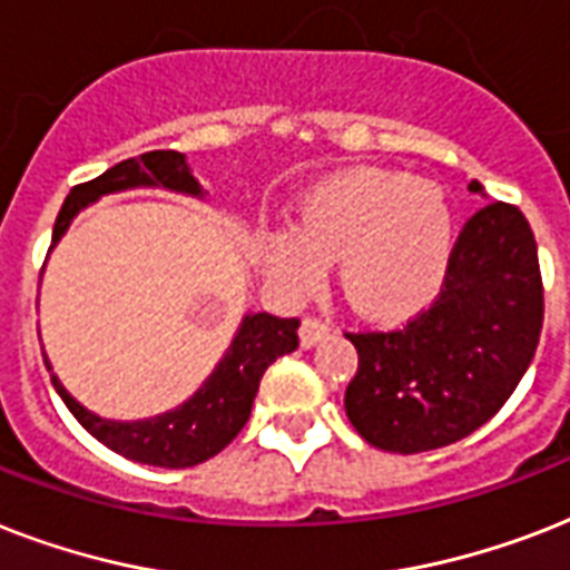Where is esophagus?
I'll use <instances>...</instances> for the list:
<instances>
[{"label":"esophagus","instance_id":"34e87169","mask_svg":"<svg viewBox=\"0 0 570 570\" xmlns=\"http://www.w3.org/2000/svg\"><path fill=\"white\" fill-rule=\"evenodd\" d=\"M328 331H331L328 322L316 320V316H307V320L302 322V346L304 348L316 346V343H320V340L325 337Z\"/></svg>","mask_w":570,"mask_h":570}]
</instances>
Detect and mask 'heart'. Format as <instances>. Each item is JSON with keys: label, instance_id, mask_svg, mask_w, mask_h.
Returning <instances> with one entry per match:
<instances>
[{"label": "heart", "instance_id": "heart-1", "mask_svg": "<svg viewBox=\"0 0 570 570\" xmlns=\"http://www.w3.org/2000/svg\"><path fill=\"white\" fill-rule=\"evenodd\" d=\"M452 245L455 224L441 191L407 174L361 168L304 200L295 230L268 245V268L289 293H311L340 259L337 284L352 311L393 322L438 295Z\"/></svg>", "mask_w": 570, "mask_h": 570}]
</instances>
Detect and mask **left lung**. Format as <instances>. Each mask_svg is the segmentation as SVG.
Here are the masks:
<instances>
[{
    "mask_svg": "<svg viewBox=\"0 0 570 570\" xmlns=\"http://www.w3.org/2000/svg\"><path fill=\"white\" fill-rule=\"evenodd\" d=\"M470 191L482 195L476 180ZM544 322L539 245L518 206L494 200L452 245L441 293L396 331H348L357 373L346 414L375 450L414 455L468 438L512 396Z\"/></svg>",
    "mask_w": 570,
    "mask_h": 570,
    "instance_id": "left-lung-1",
    "label": "left lung"
}]
</instances>
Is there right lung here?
<instances>
[{
    "label": "right lung",
    "instance_id": "right-lung-1",
    "mask_svg": "<svg viewBox=\"0 0 570 570\" xmlns=\"http://www.w3.org/2000/svg\"><path fill=\"white\" fill-rule=\"evenodd\" d=\"M138 186H163V189L186 191V195H204L191 177L186 156L177 150H150L138 159H124L100 174L97 180L76 186L56 218L52 245L65 236L73 215L82 206L111 191L138 189ZM295 348H298V320H277L272 313H248L230 348L224 352L213 375L200 384L189 402L150 420H136V423H118V420H102L91 414L67 393L49 361L47 370L52 373V387L65 399L70 414L82 423L85 432L94 434L97 441L106 443L124 459L177 470L195 468L200 461L213 459L242 432V425L248 423L263 373L277 357L289 355Z\"/></svg>",
    "mask_w": 570,
    "mask_h": 570
}]
</instances>
